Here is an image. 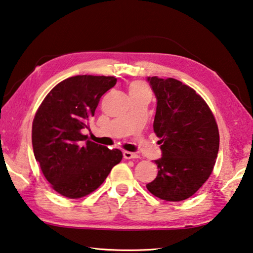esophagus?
Instances as JSON below:
<instances>
[{
  "instance_id": "obj_1",
  "label": "esophagus",
  "mask_w": 253,
  "mask_h": 253,
  "mask_svg": "<svg viewBox=\"0 0 253 253\" xmlns=\"http://www.w3.org/2000/svg\"><path fill=\"white\" fill-rule=\"evenodd\" d=\"M123 157H125L126 160H130V159H137V156L135 153H132V152H128V151H123Z\"/></svg>"
}]
</instances>
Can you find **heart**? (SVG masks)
I'll return each instance as SVG.
<instances>
[{
    "mask_svg": "<svg viewBox=\"0 0 253 253\" xmlns=\"http://www.w3.org/2000/svg\"><path fill=\"white\" fill-rule=\"evenodd\" d=\"M140 93H149V89H147L143 84L134 83L128 87V94H140Z\"/></svg>",
    "mask_w": 253,
    "mask_h": 253,
    "instance_id": "obj_1",
    "label": "heart"
}]
</instances>
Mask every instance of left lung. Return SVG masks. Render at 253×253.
Wrapping results in <instances>:
<instances>
[{
    "label": "left lung",
    "instance_id": "obj_1",
    "mask_svg": "<svg viewBox=\"0 0 253 253\" xmlns=\"http://www.w3.org/2000/svg\"><path fill=\"white\" fill-rule=\"evenodd\" d=\"M156 97L153 128L162 157L156 178L146 185L154 196L182 202L211 176L219 150L218 126L211 109L194 89L173 78L147 77Z\"/></svg>",
    "mask_w": 253,
    "mask_h": 253
}]
</instances>
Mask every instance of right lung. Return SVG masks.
I'll return each mask as SVG.
<instances>
[{
    "label": "right lung",
    "instance_id": "right-lung-1",
    "mask_svg": "<svg viewBox=\"0 0 253 253\" xmlns=\"http://www.w3.org/2000/svg\"><path fill=\"white\" fill-rule=\"evenodd\" d=\"M116 84L117 78L106 76L67 78L50 90L35 114V159L51 187L65 197L92 193L122 160L120 150H109L83 134L100 98Z\"/></svg>",
    "mask_w": 253,
    "mask_h": 253
}]
</instances>
